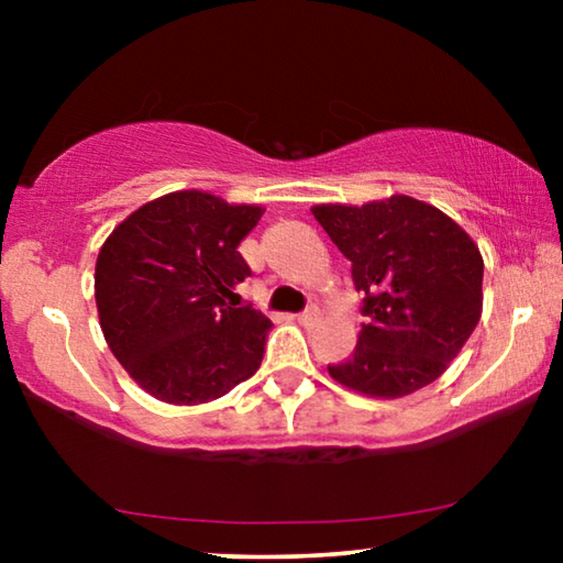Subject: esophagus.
<instances>
[{"mask_svg":"<svg viewBox=\"0 0 563 563\" xmlns=\"http://www.w3.org/2000/svg\"><path fill=\"white\" fill-rule=\"evenodd\" d=\"M297 320L302 322V325H314V322L320 320V310H318V307H314V305H310L305 312L297 314Z\"/></svg>","mask_w":563,"mask_h":563,"instance_id":"1","label":"esophagus"}]
</instances>
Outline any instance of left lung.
Returning <instances> with one entry per match:
<instances>
[{"label": "left lung", "instance_id": "8db88e82", "mask_svg": "<svg viewBox=\"0 0 563 563\" xmlns=\"http://www.w3.org/2000/svg\"><path fill=\"white\" fill-rule=\"evenodd\" d=\"M312 214L351 261L368 318L351 358L328 374L376 399L428 387L482 318L479 245L438 207L407 195L361 207L314 205Z\"/></svg>", "mask_w": 563, "mask_h": 563}]
</instances>
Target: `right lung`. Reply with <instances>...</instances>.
<instances>
[{"mask_svg": "<svg viewBox=\"0 0 563 563\" xmlns=\"http://www.w3.org/2000/svg\"><path fill=\"white\" fill-rule=\"evenodd\" d=\"M261 214V205L181 189L130 212L99 249V325L151 397L212 402L258 372L272 320L238 307L251 276L238 245Z\"/></svg>", "mask_w": 563, "mask_h": 563, "instance_id": "obj_1", "label": "right lung"}]
</instances>
